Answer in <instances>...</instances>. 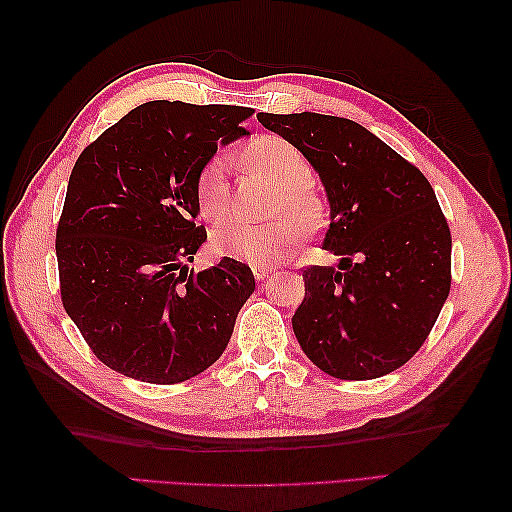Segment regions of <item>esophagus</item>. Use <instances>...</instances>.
<instances>
[{
    "label": "esophagus",
    "instance_id": "esophagus-1",
    "mask_svg": "<svg viewBox=\"0 0 512 512\" xmlns=\"http://www.w3.org/2000/svg\"><path fill=\"white\" fill-rule=\"evenodd\" d=\"M253 275H255L257 281H266V279L270 277V270H268V268H257V266H255V268H253Z\"/></svg>",
    "mask_w": 512,
    "mask_h": 512
}]
</instances>
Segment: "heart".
<instances>
[{
	"instance_id": "b5f03b06",
	"label": "heart",
	"mask_w": 512,
	"mask_h": 512,
	"mask_svg": "<svg viewBox=\"0 0 512 512\" xmlns=\"http://www.w3.org/2000/svg\"><path fill=\"white\" fill-rule=\"evenodd\" d=\"M248 165L264 173L279 187L273 206L275 215L290 212L293 217H279L268 224H250L246 220H226L215 226L211 244L217 255L233 257L250 266L266 268L284 259L301 239L303 226L319 222V202L308 189L312 182V167L301 151L279 136H259L244 151ZM198 204L204 217L220 220L231 209V182L228 165L222 156L204 162L198 176ZM300 221L297 223L296 220Z\"/></svg>"
}]
</instances>
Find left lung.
<instances>
[{
  "mask_svg": "<svg viewBox=\"0 0 512 512\" xmlns=\"http://www.w3.org/2000/svg\"><path fill=\"white\" fill-rule=\"evenodd\" d=\"M257 121L319 171L330 202L323 248L339 268L303 270L292 317L301 350L325 374L369 380L405 365L451 290V231L422 171L350 118L266 114Z\"/></svg>",
  "mask_w": 512,
  "mask_h": 512,
  "instance_id": "1",
  "label": "left lung"
}]
</instances>
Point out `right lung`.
<instances>
[{
    "label": "right lung",
    "mask_w": 512,
    "mask_h": 512,
    "mask_svg": "<svg viewBox=\"0 0 512 512\" xmlns=\"http://www.w3.org/2000/svg\"><path fill=\"white\" fill-rule=\"evenodd\" d=\"M253 107L149 101L81 151L57 224L65 312L94 356L154 385L211 367L253 295L231 257L193 273L206 228L198 176L220 143L244 136Z\"/></svg>",
    "instance_id": "1"
}]
</instances>
